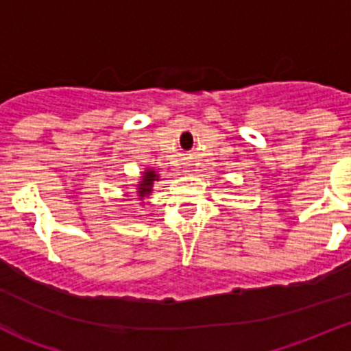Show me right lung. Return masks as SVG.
Here are the masks:
<instances>
[{
    "label": "right lung",
    "instance_id": "right-lung-1",
    "mask_svg": "<svg viewBox=\"0 0 351 351\" xmlns=\"http://www.w3.org/2000/svg\"><path fill=\"white\" fill-rule=\"evenodd\" d=\"M159 173L156 171L154 168H145L143 171H141V176H140V182L136 183V192H134V199H138L140 201V204L143 206L145 204V197H148V195L152 194V189H154V183L159 182Z\"/></svg>",
    "mask_w": 351,
    "mask_h": 351
}]
</instances>
